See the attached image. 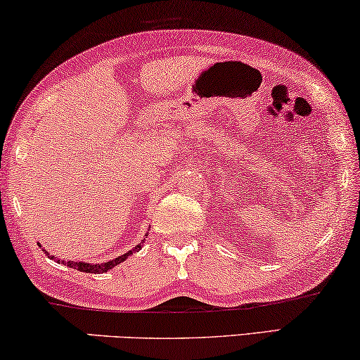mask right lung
Instances as JSON below:
<instances>
[{"label": "right lung", "instance_id": "add662e5", "mask_svg": "<svg viewBox=\"0 0 360 360\" xmlns=\"http://www.w3.org/2000/svg\"><path fill=\"white\" fill-rule=\"evenodd\" d=\"M147 236V234H146ZM144 240H146V238L141 240L139 244L136 245L134 249H131V250H127L126 254H122V255H120V257H116V259H112V260H108V262H103V264H90V262H73V260H58V264H65L67 267H72V269H77V270H80V272H85V274H105V272H110L111 269H115L116 265H120L121 262H124V260L129 257V255H132V254H136V252H139V250L142 249V244H144ZM44 252H46V255H49V259H52V260H57L56 259V255H51L47 252L46 249H42Z\"/></svg>", "mask_w": 360, "mask_h": 360}]
</instances>
